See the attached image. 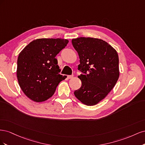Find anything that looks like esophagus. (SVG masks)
Masks as SVG:
<instances>
[{
    "label": "esophagus",
    "mask_w": 145,
    "mask_h": 145,
    "mask_svg": "<svg viewBox=\"0 0 145 145\" xmlns=\"http://www.w3.org/2000/svg\"><path fill=\"white\" fill-rule=\"evenodd\" d=\"M73 77V75H68L67 76V78H68V79H69V78H71Z\"/></svg>",
    "instance_id": "obj_1"
}]
</instances>
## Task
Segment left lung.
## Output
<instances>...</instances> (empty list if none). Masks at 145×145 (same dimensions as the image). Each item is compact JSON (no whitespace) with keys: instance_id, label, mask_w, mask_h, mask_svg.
<instances>
[{"instance_id":"left-lung-1","label":"left lung","mask_w":145,"mask_h":145,"mask_svg":"<svg viewBox=\"0 0 145 145\" xmlns=\"http://www.w3.org/2000/svg\"><path fill=\"white\" fill-rule=\"evenodd\" d=\"M72 44L80 58L78 77L82 86L74 95L88 106L97 104L108 94L119 77L118 56L115 49L102 39L79 37Z\"/></svg>"}]
</instances>
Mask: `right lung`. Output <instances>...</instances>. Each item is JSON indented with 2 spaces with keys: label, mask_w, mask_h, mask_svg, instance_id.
I'll return each instance as SVG.
<instances>
[{
  "label": "right lung",
  "mask_w": 145,
  "mask_h": 145,
  "mask_svg": "<svg viewBox=\"0 0 145 145\" xmlns=\"http://www.w3.org/2000/svg\"><path fill=\"white\" fill-rule=\"evenodd\" d=\"M68 43L63 39H38L20 52L17 77L22 90L31 100L41 102L50 98L66 78L59 74L56 57Z\"/></svg>",
  "instance_id": "obj_1"
}]
</instances>
